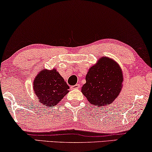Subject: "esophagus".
I'll return each instance as SVG.
<instances>
[{
	"mask_svg": "<svg viewBox=\"0 0 152 152\" xmlns=\"http://www.w3.org/2000/svg\"><path fill=\"white\" fill-rule=\"evenodd\" d=\"M72 88L74 89H79L80 88V84H78V83H77V84L73 85V86H72Z\"/></svg>",
	"mask_w": 152,
	"mask_h": 152,
	"instance_id": "esophagus-1",
	"label": "esophagus"
}]
</instances>
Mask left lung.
I'll return each instance as SVG.
<instances>
[{
    "label": "left lung",
    "instance_id": "left-lung-1",
    "mask_svg": "<svg viewBox=\"0 0 152 152\" xmlns=\"http://www.w3.org/2000/svg\"><path fill=\"white\" fill-rule=\"evenodd\" d=\"M81 91L94 105L101 107L113 102L121 91L123 76L119 65L107 57H102L89 69Z\"/></svg>",
    "mask_w": 152,
    "mask_h": 152
}]
</instances>
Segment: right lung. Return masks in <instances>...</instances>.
<instances>
[{
  "label": "right lung",
  "instance_id": "1",
  "mask_svg": "<svg viewBox=\"0 0 152 152\" xmlns=\"http://www.w3.org/2000/svg\"><path fill=\"white\" fill-rule=\"evenodd\" d=\"M34 91L40 103L53 107L69 92V87L56 69L42 70L34 81Z\"/></svg>",
  "mask_w": 152,
  "mask_h": 152
}]
</instances>
